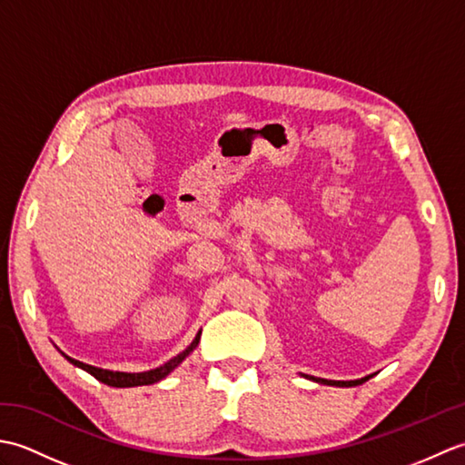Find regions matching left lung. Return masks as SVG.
<instances>
[{
  "mask_svg": "<svg viewBox=\"0 0 465 465\" xmlns=\"http://www.w3.org/2000/svg\"><path fill=\"white\" fill-rule=\"evenodd\" d=\"M303 378H308V380H312V381H318V383H323V385H335V388H353V385H360V383H363V381H368L371 375H365V378H361V380H350V381H338V380H323V378H313V375H305V373H302Z\"/></svg>",
  "mask_w": 465,
  "mask_h": 465,
  "instance_id": "1",
  "label": "left lung"
}]
</instances>
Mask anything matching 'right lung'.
I'll use <instances>...</instances> for the list:
<instances>
[{
	"label": "right lung",
	"instance_id": "1",
	"mask_svg": "<svg viewBox=\"0 0 465 465\" xmlns=\"http://www.w3.org/2000/svg\"><path fill=\"white\" fill-rule=\"evenodd\" d=\"M200 335H202V331H197L193 341L187 345V348L182 353H177L175 358H172L170 361H165L163 365H160V368L147 370V371H137V373L102 370V368H95V365H90V363H84L80 360L69 358V355H65L62 350H59V351H62V355L69 363H74L75 368H82L87 373H92L94 378L100 380L102 383L112 385V388H135V385H150V383H157V381H162L163 378H167V375H170L177 368V365H180L187 358V355H190L197 348V343H200Z\"/></svg>",
	"mask_w": 465,
	"mask_h": 465
}]
</instances>
